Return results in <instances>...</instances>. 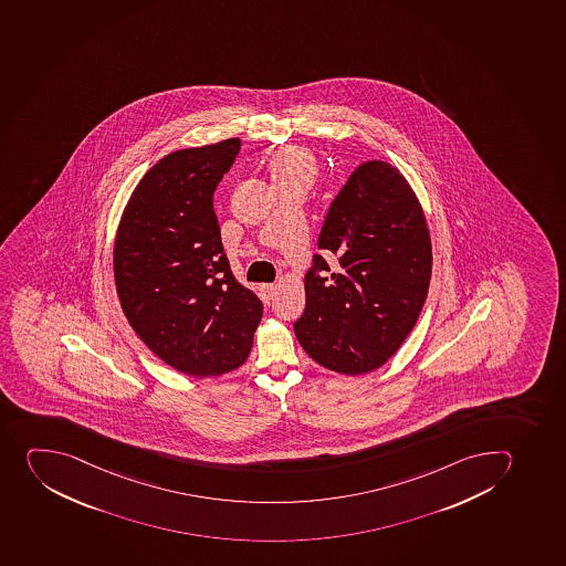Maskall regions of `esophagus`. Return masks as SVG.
Returning a JSON list of instances; mask_svg holds the SVG:
<instances>
[{"instance_id":"obj_1","label":"esophagus","mask_w":566,"mask_h":566,"mask_svg":"<svg viewBox=\"0 0 566 566\" xmlns=\"http://www.w3.org/2000/svg\"><path fill=\"white\" fill-rule=\"evenodd\" d=\"M275 284L260 285V295H262V301L268 302V304H270L271 298H273V293H275Z\"/></svg>"}]
</instances>
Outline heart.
<instances>
[{
	"label": "heart",
	"instance_id": "obj_1",
	"mask_svg": "<svg viewBox=\"0 0 566 566\" xmlns=\"http://www.w3.org/2000/svg\"><path fill=\"white\" fill-rule=\"evenodd\" d=\"M270 172L275 184L290 182L296 178L312 182L313 175H315V161H313L312 155L304 149L284 147L271 156Z\"/></svg>",
	"mask_w": 566,
	"mask_h": 566
}]
</instances>
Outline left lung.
I'll use <instances>...</instances> for the list:
<instances>
[{
	"label": "left lung",
	"mask_w": 566,
	"mask_h": 566,
	"mask_svg": "<svg viewBox=\"0 0 566 566\" xmlns=\"http://www.w3.org/2000/svg\"><path fill=\"white\" fill-rule=\"evenodd\" d=\"M306 310L293 324L307 355L338 374L382 366L410 335L431 275L430 233L419 200L394 166L360 164L324 218Z\"/></svg>",
	"instance_id": "1"
}]
</instances>
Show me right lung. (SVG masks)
<instances>
[{
	"label": "right lung",
	"mask_w": 566,
	"mask_h": 566,
	"mask_svg": "<svg viewBox=\"0 0 566 566\" xmlns=\"http://www.w3.org/2000/svg\"><path fill=\"white\" fill-rule=\"evenodd\" d=\"M239 138L175 150L146 172L119 222L115 279L136 335L164 363L195 377L244 364L262 302L223 253L213 195Z\"/></svg>",
	"instance_id": "right-lung-1"
}]
</instances>
